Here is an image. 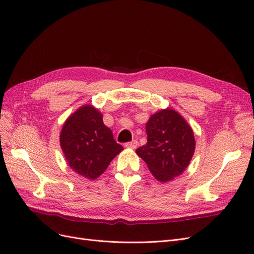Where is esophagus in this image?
Returning <instances> with one entry per match:
<instances>
[{
	"instance_id": "esophagus-1",
	"label": "esophagus",
	"mask_w": 254,
	"mask_h": 254,
	"mask_svg": "<svg viewBox=\"0 0 254 254\" xmlns=\"http://www.w3.org/2000/svg\"><path fill=\"white\" fill-rule=\"evenodd\" d=\"M125 147L128 148V149H135L137 147V140L133 139V140L129 141V143H126Z\"/></svg>"
}]
</instances>
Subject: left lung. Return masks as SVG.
<instances>
[{"mask_svg":"<svg viewBox=\"0 0 254 254\" xmlns=\"http://www.w3.org/2000/svg\"><path fill=\"white\" fill-rule=\"evenodd\" d=\"M147 144L136 149L150 172L158 181L168 182L189 167L196 141L186 119L172 108L161 109L146 123Z\"/></svg>","mask_w":254,"mask_h":254,"instance_id":"1","label":"left lung"}]
</instances>
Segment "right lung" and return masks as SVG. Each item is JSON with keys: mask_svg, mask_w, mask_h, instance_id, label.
Segmentation results:
<instances>
[{"mask_svg": "<svg viewBox=\"0 0 254 254\" xmlns=\"http://www.w3.org/2000/svg\"><path fill=\"white\" fill-rule=\"evenodd\" d=\"M67 165L80 176L95 180L123 147L103 123V115L93 105L79 107L64 122L59 136Z\"/></svg>", "mask_w": 254, "mask_h": 254, "instance_id": "right-lung-1", "label": "right lung"}]
</instances>
